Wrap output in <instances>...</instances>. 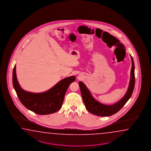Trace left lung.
Instances as JSON below:
<instances>
[{"instance_id":"obj_1","label":"left lung","mask_w":151,"mask_h":151,"mask_svg":"<svg viewBox=\"0 0 151 151\" xmlns=\"http://www.w3.org/2000/svg\"><path fill=\"white\" fill-rule=\"evenodd\" d=\"M132 61V67L130 74V83L127 92L123 98L115 104L111 105H106L101 104L95 100L86 85L81 81L79 82L81 94L83 101L85 105L86 109L89 112L95 115L99 116H109L115 114L124 106L127 101L131 98L133 93L135 83L134 76V64L132 57L130 55Z\"/></svg>"}]
</instances>
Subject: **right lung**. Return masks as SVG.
<instances>
[{
    "instance_id": "add662e5",
    "label": "right lung",
    "mask_w": 151,
    "mask_h": 151,
    "mask_svg": "<svg viewBox=\"0 0 151 151\" xmlns=\"http://www.w3.org/2000/svg\"><path fill=\"white\" fill-rule=\"evenodd\" d=\"M75 80V76L68 77L46 92L34 93L25 91L20 87L17 78L15 65L13 71V85L20 102L28 109L39 115H48L58 111L68 86Z\"/></svg>"
}]
</instances>
